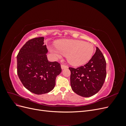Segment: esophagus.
I'll use <instances>...</instances> for the list:
<instances>
[{
    "label": "esophagus",
    "mask_w": 126,
    "mask_h": 126,
    "mask_svg": "<svg viewBox=\"0 0 126 126\" xmlns=\"http://www.w3.org/2000/svg\"><path fill=\"white\" fill-rule=\"evenodd\" d=\"M61 68H62V69H65V68H68V67L66 65H64V64H62V65H61Z\"/></svg>",
    "instance_id": "obj_1"
}]
</instances>
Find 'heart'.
<instances>
[{"instance_id": "obj_1", "label": "heart", "mask_w": 126, "mask_h": 126, "mask_svg": "<svg viewBox=\"0 0 126 126\" xmlns=\"http://www.w3.org/2000/svg\"><path fill=\"white\" fill-rule=\"evenodd\" d=\"M56 48H49L50 52L55 57L66 55L67 60L74 66L86 63L90 59L94 51L93 45L85 41L63 40L56 43Z\"/></svg>"}]
</instances>
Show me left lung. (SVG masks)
<instances>
[{
	"mask_svg": "<svg viewBox=\"0 0 126 126\" xmlns=\"http://www.w3.org/2000/svg\"><path fill=\"white\" fill-rule=\"evenodd\" d=\"M70 85L76 94L83 97L94 96L100 90L106 77V62L98 47L92 58L84 66L69 67Z\"/></svg>",
	"mask_w": 126,
	"mask_h": 126,
	"instance_id": "1",
	"label": "left lung"
}]
</instances>
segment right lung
<instances>
[{"label":"right lung","mask_w":126,"mask_h":126,"mask_svg":"<svg viewBox=\"0 0 126 126\" xmlns=\"http://www.w3.org/2000/svg\"><path fill=\"white\" fill-rule=\"evenodd\" d=\"M44 37L28 40L17 56V74L22 85L37 94L51 91L56 85L57 76L62 72L60 63L49 62Z\"/></svg>","instance_id":"right-lung-1"}]
</instances>
